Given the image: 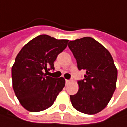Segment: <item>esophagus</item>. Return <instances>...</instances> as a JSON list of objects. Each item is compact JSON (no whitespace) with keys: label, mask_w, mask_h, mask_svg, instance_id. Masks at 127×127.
I'll return each mask as SVG.
<instances>
[{"label":"esophagus","mask_w":127,"mask_h":127,"mask_svg":"<svg viewBox=\"0 0 127 127\" xmlns=\"http://www.w3.org/2000/svg\"><path fill=\"white\" fill-rule=\"evenodd\" d=\"M71 82V80H65V83H66V85H68V84H69V83Z\"/></svg>","instance_id":"34e87169"}]
</instances>
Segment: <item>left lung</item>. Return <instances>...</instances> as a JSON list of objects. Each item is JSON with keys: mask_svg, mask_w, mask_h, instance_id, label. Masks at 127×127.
<instances>
[{"mask_svg": "<svg viewBox=\"0 0 127 127\" xmlns=\"http://www.w3.org/2000/svg\"><path fill=\"white\" fill-rule=\"evenodd\" d=\"M78 70L86 71L78 81L79 89L70 95L72 106L86 114H95L106 107L116 89L117 70L109 51L97 41L84 37L68 42Z\"/></svg>", "mask_w": 127, "mask_h": 127, "instance_id": "8db88e82", "label": "left lung"}]
</instances>
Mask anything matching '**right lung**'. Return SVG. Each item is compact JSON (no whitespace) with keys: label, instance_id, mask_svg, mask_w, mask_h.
I'll return each instance as SVG.
<instances>
[{"label":"right lung","instance_id":"add662e5","mask_svg":"<svg viewBox=\"0 0 127 127\" xmlns=\"http://www.w3.org/2000/svg\"><path fill=\"white\" fill-rule=\"evenodd\" d=\"M68 40L40 35L30 40L17 54L12 67L13 88L20 104L30 112L50 107L65 85L62 77L46 76L44 71L54 70L58 55Z\"/></svg>","mask_w":127,"mask_h":127}]
</instances>
